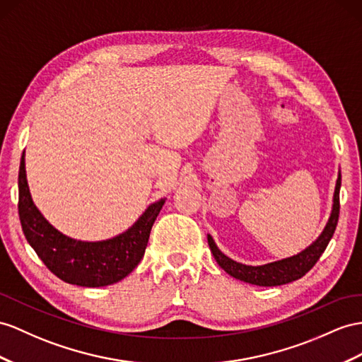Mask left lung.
I'll use <instances>...</instances> for the list:
<instances>
[{"label": "left lung", "mask_w": 362, "mask_h": 362, "mask_svg": "<svg viewBox=\"0 0 362 362\" xmlns=\"http://www.w3.org/2000/svg\"><path fill=\"white\" fill-rule=\"evenodd\" d=\"M339 188H341V174L338 173V179L335 185V192H333V203L332 211L326 226H324L322 233L317 237L315 242H312L308 247L303 249L301 252L295 254L292 257L283 258V260H276L272 263H266L260 266H249L238 263L233 258H229L217 247L214 238L208 234V245L212 255H214L218 266L230 276L237 278L240 281H245L249 284L257 286H280L298 280L303 275L308 274L312 267L320 260L322 252L333 237V233L337 229L338 217H339Z\"/></svg>", "instance_id": "8db88e82"}]
</instances>
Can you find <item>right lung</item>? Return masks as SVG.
<instances>
[{
	"label": "right lung",
	"mask_w": 362,
	"mask_h": 362,
	"mask_svg": "<svg viewBox=\"0 0 362 362\" xmlns=\"http://www.w3.org/2000/svg\"><path fill=\"white\" fill-rule=\"evenodd\" d=\"M18 214L27 242L49 269L69 284L102 287L124 280L142 260L153 223L166 199L148 206L122 234L99 242H82L49 223L33 203L25 174V154L18 174Z\"/></svg>",
	"instance_id": "1"
}]
</instances>
